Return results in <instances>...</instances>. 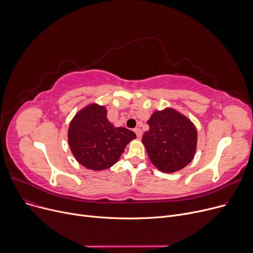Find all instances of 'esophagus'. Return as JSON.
Segmentation results:
<instances>
[{
	"label": "esophagus",
	"instance_id": "obj_1",
	"mask_svg": "<svg viewBox=\"0 0 253 253\" xmlns=\"http://www.w3.org/2000/svg\"><path fill=\"white\" fill-rule=\"evenodd\" d=\"M133 130H135L137 137H138V138H141V136H142V130H141L140 128H135Z\"/></svg>",
	"mask_w": 253,
	"mask_h": 253
}]
</instances>
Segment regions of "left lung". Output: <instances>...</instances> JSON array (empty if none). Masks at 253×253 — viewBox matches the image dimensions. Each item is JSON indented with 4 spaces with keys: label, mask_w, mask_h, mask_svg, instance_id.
<instances>
[{
    "label": "left lung",
    "mask_w": 253,
    "mask_h": 253,
    "mask_svg": "<svg viewBox=\"0 0 253 253\" xmlns=\"http://www.w3.org/2000/svg\"><path fill=\"white\" fill-rule=\"evenodd\" d=\"M144 144L151 162L162 172H174L193 160L197 147V129L188 117L172 108L157 110L147 122Z\"/></svg>",
    "instance_id": "left-lung-1"
}]
</instances>
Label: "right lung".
Here are the masks:
<instances>
[{
	"label": "right lung",
	"instance_id": "right-lung-1",
	"mask_svg": "<svg viewBox=\"0 0 253 253\" xmlns=\"http://www.w3.org/2000/svg\"><path fill=\"white\" fill-rule=\"evenodd\" d=\"M136 133L115 127L107 118L105 106L92 103L80 110L70 122L68 144L79 163L88 169H109L120 159Z\"/></svg>",
	"mask_w": 253,
	"mask_h": 253
}]
</instances>
